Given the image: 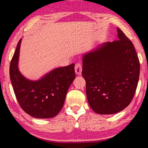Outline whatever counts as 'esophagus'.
Masks as SVG:
<instances>
[{
  "label": "esophagus",
  "instance_id": "esophagus-1",
  "mask_svg": "<svg viewBox=\"0 0 148 148\" xmlns=\"http://www.w3.org/2000/svg\"><path fill=\"white\" fill-rule=\"evenodd\" d=\"M82 72V66L79 62H77L75 65V72L77 75H81Z\"/></svg>",
  "mask_w": 148,
  "mask_h": 148
}]
</instances>
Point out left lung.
I'll list each match as a JSON object with an SVG mask.
<instances>
[{
	"instance_id": "obj_1",
	"label": "left lung",
	"mask_w": 148,
	"mask_h": 148,
	"mask_svg": "<svg viewBox=\"0 0 148 148\" xmlns=\"http://www.w3.org/2000/svg\"><path fill=\"white\" fill-rule=\"evenodd\" d=\"M117 31V40L100 44L82 57L87 101L99 114H114L128 106L139 79L134 45L121 29Z\"/></svg>"
}]
</instances>
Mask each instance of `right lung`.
Instances as JSON below:
<instances>
[{"label":"right lung","mask_w":148,"mask_h":148,"mask_svg":"<svg viewBox=\"0 0 148 148\" xmlns=\"http://www.w3.org/2000/svg\"><path fill=\"white\" fill-rule=\"evenodd\" d=\"M20 39L10 66V77L16 99L27 114L35 118L56 116L61 111L69 87L76 77L74 64L56 68L40 78H27L19 69Z\"/></svg>","instance_id":"right-lung-1"}]
</instances>
